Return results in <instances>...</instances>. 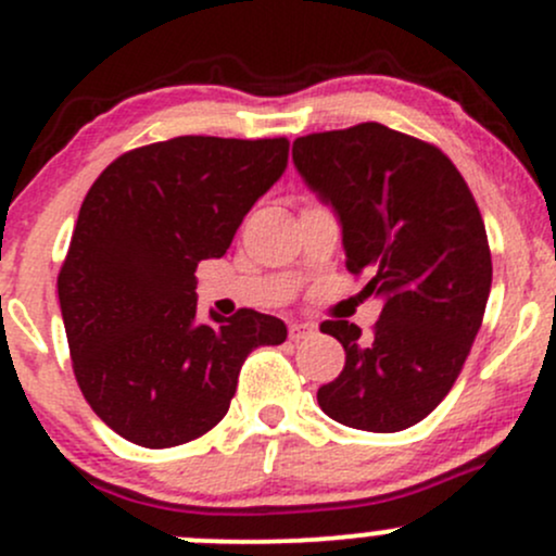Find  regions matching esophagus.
I'll list each match as a JSON object with an SVG mask.
<instances>
[{
  "label": "esophagus",
  "mask_w": 556,
  "mask_h": 556,
  "mask_svg": "<svg viewBox=\"0 0 556 556\" xmlns=\"http://www.w3.org/2000/svg\"><path fill=\"white\" fill-rule=\"evenodd\" d=\"M314 332V325L308 323H290V338L293 341H301V338H308Z\"/></svg>",
  "instance_id": "34e87169"
}]
</instances>
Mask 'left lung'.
<instances>
[{"label":"left lung","instance_id":"obj_1","mask_svg":"<svg viewBox=\"0 0 556 556\" xmlns=\"http://www.w3.org/2000/svg\"><path fill=\"white\" fill-rule=\"evenodd\" d=\"M293 162L338 215L349 271H370L365 293L383 301L370 338L323 323L346 365L319 407L352 429H407L445 400L488 306L493 261L475 197L437 146L378 122L298 138Z\"/></svg>","mask_w":556,"mask_h":556}]
</instances>
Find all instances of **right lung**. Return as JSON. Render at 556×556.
I'll list each match as a JSON object with an SVG mask.
<instances>
[{
    "mask_svg": "<svg viewBox=\"0 0 556 556\" xmlns=\"http://www.w3.org/2000/svg\"><path fill=\"white\" fill-rule=\"evenodd\" d=\"M288 149L180 136L127 151L87 191L58 298L81 394L125 440L156 450L202 437L229 413L248 354L288 338L253 308L200 323L194 277L282 178Z\"/></svg>",
    "mask_w": 556,
    "mask_h": 556,
    "instance_id": "add662e5",
    "label": "right lung"
}]
</instances>
